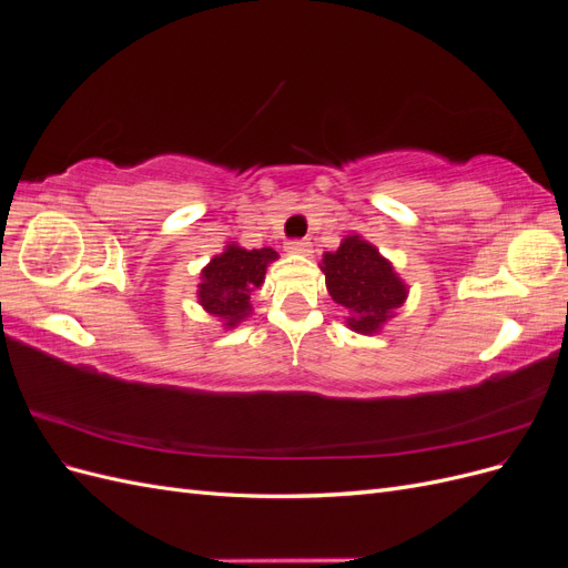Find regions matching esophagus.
<instances>
[{
    "instance_id": "1",
    "label": "esophagus",
    "mask_w": 568,
    "mask_h": 568,
    "mask_svg": "<svg viewBox=\"0 0 568 568\" xmlns=\"http://www.w3.org/2000/svg\"><path fill=\"white\" fill-rule=\"evenodd\" d=\"M286 251L291 255H311L313 253V244L305 242V239H296V242H288Z\"/></svg>"
}]
</instances>
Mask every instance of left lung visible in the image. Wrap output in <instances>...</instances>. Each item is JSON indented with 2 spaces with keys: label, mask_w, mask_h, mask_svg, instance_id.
<instances>
[{
  "label": "left lung",
  "mask_w": 568,
  "mask_h": 568,
  "mask_svg": "<svg viewBox=\"0 0 568 568\" xmlns=\"http://www.w3.org/2000/svg\"><path fill=\"white\" fill-rule=\"evenodd\" d=\"M320 270L329 296L346 307V326L357 334H379L409 294L388 257L359 234H348L336 251H326Z\"/></svg>",
  "instance_id": "obj_1"
}]
</instances>
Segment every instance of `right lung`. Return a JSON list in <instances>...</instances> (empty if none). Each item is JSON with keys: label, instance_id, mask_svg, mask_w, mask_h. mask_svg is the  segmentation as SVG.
<instances>
[{"label": "right lung", "instance_id": "right-lung-1", "mask_svg": "<svg viewBox=\"0 0 568 568\" xmlns=\"http://www.w3.org/2000/svg\"><path fill=\"white\" fill-rule=\"evenodd\" d=\"M280 253L274 248H244L230 242L225 251L211 257V263L201 270V284L196 291L199 305L211 317L220 320L225 329H234L251 313V296L265 282L267 265L274 263Z\"/></svg>", "mask_w": 568, "mask_h": 568}]
</instances>
